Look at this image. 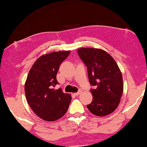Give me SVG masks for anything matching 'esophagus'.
Returning <instances> with one entry per match:
<instances>
[{
    "instance_id": "1",
    "label": "esophagus",
    "mask_w": 147,
    "mask_h": 147,
    "mask_svg": "<svg viewBox=\"0 0 147 147\" xmlns=\"http://www.w3.org/2000/svg\"><path fill=\"white\" fill-rule=\"evenodd\" d=\"M81 93H82V91H81V90H79V91H78V92H77V93H74V95H75L76 96H78V95H80Z\"/></svg>"
}]
</instances>
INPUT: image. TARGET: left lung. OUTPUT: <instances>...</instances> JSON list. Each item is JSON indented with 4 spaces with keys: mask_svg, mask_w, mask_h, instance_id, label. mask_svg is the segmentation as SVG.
Instances as JSON below:
<instances>
[{
    "mask_svg": "<svg viewBox=\"0 0 147 147\" xmlns=\"http://www.w3.org/2000/svg\"><path fill=\"white\" fill-rule=\"evenodd\" d=\"M80 58L87 67L93 101L87 105L94 115L104 117L119 106L123 91V77L117 63L101 49L82 48L77 50Z\"/></svg>",
    "mask_w": 147,
    "mask_h": 147,
    "instance_id": "1",
    "label": "left lung"
}]
</instances>
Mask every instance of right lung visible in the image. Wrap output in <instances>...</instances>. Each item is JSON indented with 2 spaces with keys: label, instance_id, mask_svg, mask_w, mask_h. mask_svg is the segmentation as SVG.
Here are the masks:
<instances>
[{
  "label": "right lung",
  "instance_id": "obj_1",
  "mask_svg": "<svg viewBox=\"0 0 147 147\" xmlns=\"http://www.w3.org/2000/svg\"><path fill=\"white\" fill-rule=\"evenodd\" d=\"M69 54L70 51H60L41 56L28 74L24 85L26 100L32 111L44 121H57L68 110L71 96L54 87L59 84L60 65Z\"/></svg>",
  "mask_w": 147,
  "mask_h": 147
}]
</instances>
